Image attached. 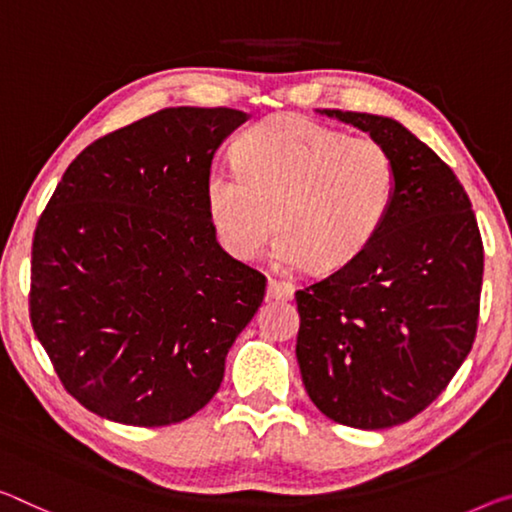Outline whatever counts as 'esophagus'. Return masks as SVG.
Instances as JSON below:
<instances>
[{"instance_id": "obj_1", "label": "esophagus", "mask_w": 512, "mask_h": 512, "mask_svg": "<svg viewBox=\"0 0 512 512\" xmlns=\"http://www.w3.org/2000/svg\"><path fill=\"white\" fill-rule=\"evenodd\" d=\"M266 298L269 300H291L294 298V285L282 280H269L266 282Z\"/></svg>"}]
</instances>
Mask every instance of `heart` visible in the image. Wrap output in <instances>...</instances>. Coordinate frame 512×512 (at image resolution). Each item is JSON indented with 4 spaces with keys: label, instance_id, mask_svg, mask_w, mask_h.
<instances>
[{
    "label": "heart",
    "instance_id": "obj_1",
    "mask_svg": "<svg viewBox=\"0 0 512 512\" xmlns=\"http://www.w3.org/2000/svg\"><path fill=\"white\" fill-rule=\"evenodd\" d=\"M394 198L396 164L385 145L298 116L248 129L237 164L216 161L205 182L207 216L225 253L253 259L278 227L280 269H344L383 230Z\"/></svg>",
    "mask_w": 512,
    "mask_h": 512
}]
</instances>
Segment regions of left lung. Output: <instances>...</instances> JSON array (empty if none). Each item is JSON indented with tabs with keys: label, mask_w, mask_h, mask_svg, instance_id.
Wrapping results in <instances>:
<instances>
[{
	"label": "left lung",
	"mask_w": 512,
	"mask_h": 512,
	"mask_svg": "<svg viewBox=\"0 0 512 512\" xmlns=\"http://www.w3.org/2000/svg\"><path fill=\"white\" fill-rule=\"evenodd\" d=\"M319 113L385 145L396 198L355 262L296 291V358L323 415L380 431L431 405L472 351L483 241L458 177L408 127L373 113Z\"/></svg>",
	"instance_id": "left-lung-1"
}]
</instances>
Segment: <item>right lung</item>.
Returning <instances> with one entry per match:
<instances>
[{
  "mask_svg": "<svg viewBox=\"0 0 512 512\" xmlns=\"http://www.w3.org/2000/svg\"><path fill=\"white\" fill-rule=\"evenodd\" d=\"M248 120L173 107L111 132L63 173L31 248V326L63 387L127 426L189 419L266 278L218 246L205 205L212 159Z\"/></svg>",
  "mask_w": 512,
  "mask_h": 512,
  "instance_id": "right-lung-1",
  "label": "right lung"
}]
</instances>
